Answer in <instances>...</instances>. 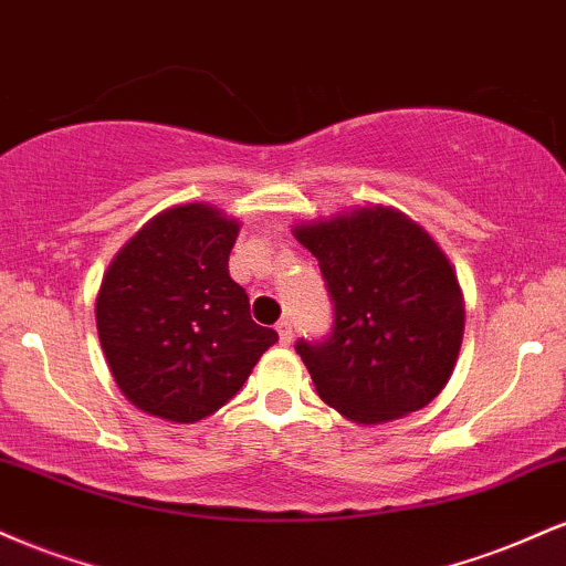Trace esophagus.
I'll list each match as a JSON object with an SVG mask.
<instances>
[{"label": "esophagus", "mask_w": 566, "mask_h": 566, "mask_svg": "<svg viewBox=\"0 0 566 566\" xmlns=\"http://www.w3.org/2000/svg\"><path fill=\"white\" fill-rule=\"evenodd\" d=\"M276 333H279V340L284 343V346H287V343L292 340V322L290 319H282L276 324Z\"/></svg>", "instance_id": "1"}]
</instances>
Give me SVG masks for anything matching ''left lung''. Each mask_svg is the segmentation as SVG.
Here are the masks:
<instances>
[{
    "mask_svg": "<svg viewBox=\"0 0 566 566\" xmlns=\"http://www.w3.org/2000/svg\"><path fill=\"white\" fill-rule=\"evenodd\" d=\"M333 303L324 340H297L316 394L356 423L418 412L450 380L463 343V295L428 233L391 207L295 229Z\"/></svg>",
    "mask_w": 566,
    "mask_h": 566,
    "instance_id": "obj_1",
    "label": "left lung"
}]
</instances>
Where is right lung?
Segmentation results:
<instances>
[{"label":"right lung","mask_w":566,"mask_h":566,"mask_svg":"<svg viewBox=\"0 0 566 566\" xmlns=\"http://www.w3.org/2000/svg\"><path fill=\"white\" fill-rule=\"evenodd\" d=\"M239 223L180 205L148 220L108 265L95 303L116 386L135 407L197 423L237 396L279 340L229 276Z\"/></svg>","instance_id":"add662e5"}]
</instances>
